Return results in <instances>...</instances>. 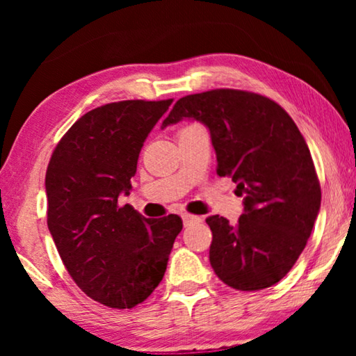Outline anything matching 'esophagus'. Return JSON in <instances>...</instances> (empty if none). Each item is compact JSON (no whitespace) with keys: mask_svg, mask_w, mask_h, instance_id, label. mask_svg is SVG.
<instances>
[{"mask_svg":"<svg viewBox=\"0 0 356 356\" xmlns=\"http://www.w3.org/2000/svg\"><path fill=\"white\" fill-rule=\"evenodd\" d=\"M181 218H183L184 225H191V223H197V222H201V217L193 216V213H186V212L183 213Z\"/></svg>","mask_w":356,"mask_h":356,"instance_id":"34e87169","label":"esophagus"}]
</instances>
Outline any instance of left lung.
Wrapping results in <instances>:
<instances>
[{"mask_svg":"<svg viewBox=\"0 0 356 356\" xmlns=\"http://www.w3.org/2000/svg\"><path fill=\"white\" fill-rule=\"evenodd\" d=\"M196 120L211 131L217 175L236 183L245 212L212 230L209 259L223 284L254 291L275 285L303 252L321 207V186L308 144L274 100L252 92L216 89L179 99L162 128Z\"/></svg>","mask_w":356,"mask_h":356,"instance_id":"8db88e82","label":"left lung"}]
</instances>
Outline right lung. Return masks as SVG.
<instances>
[{
  "label": "right lung",
  "instance_id": "right-lung-1",
  "mask_svg": "<svg viewBox=\"0 0 356 356\" xmlns=\"http://www.w3.org/2000/svg\"><path fill=\"white\" fill-rule=\"evenodd\" d=\"M170 100H123L81 116L47 168V223L72 280L110 308L143 303L163 279L183 222L144 218L129 204L131 178L147 136Z\"/></svg>",
  "mask_w": 356,
  "mask_h": 356
}]
</instances>
